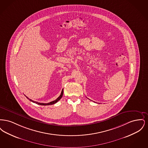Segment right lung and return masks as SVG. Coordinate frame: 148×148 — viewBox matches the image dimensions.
I'll return each mask as SVG.
<instances>
[{
    "label": "right lung",
    "mask_w": 148,
    "mask_h": 148,
    "mask_svg": "<svg viewBox=\"0 0 148 148\" xmlns=\"http://www.w3.org/2000/svg\"><path fill=\"white\" fill-rule=\"evenodd\" d=\"M63 89H62V91L61 92V94H60V96L58 98L56 99V100H54V101H51V102H50V103H38V102H37V101H34V100H32V99H29V98H28L27 97H27V98L29 100H30V101H32L33 103H35L36 104H38V105H40V106H49V105H53V104H54L55 103H56V102H58L60 99L62 98V97H63Z\"/></svg>",
    "instance_id": "obj_1"
}]
</instances>
